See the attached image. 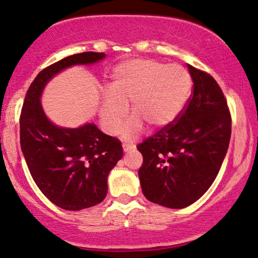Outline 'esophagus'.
<instances>
[{"instance_id":"34e87169","label":"esophagus","mask_w":258,"mask_h":258,"mask_svg":"<svg viewBox=\"0 0 258 258\" xmlns=\"http://www.w3.org/2000/svg\"><path fill=\"white\" fill-rule=\"evenodd\" d=\"M122 148H123L124 152H129L135 149V145L130 144V143H123V144H122Z\"/></svg>"}]
</instances>
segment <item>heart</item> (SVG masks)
Masks as SVG:
<instances>
[{
  "label": "heart",
  "mask_w": 258,
  "mask_h": 258,
  "mask_svg": "<svg viewBox=\"0 0 258 258\" xmlns=\"http://www.w3.org/2000/svg\"><path fill=\"white\" fill-rule=\"evenodd\" d=\"M191 78L180 66L135 58L116 67L100 106L102 126L109 135H116L128 114L122 135L133 138L142 132L143 123L158 128L172 122L187 104Z\"/></svg>",
  "instance_id": "obj_1"
}]
</instances>
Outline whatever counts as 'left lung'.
Masks as SVG:
<instances>
[{
  "mask_svg": "<svg viewBox=\"0 0 258 258\" xmlns=\"http://www.w3.org/2000/svg\"><path fill=\"white\" fill-rule=\"evenodd\" d=\"M194 82L182 112L137 145L144 196L152 203L183 209L216 180L228 150L232 118L220 86L211 75L188 64Z\"/></svg>",
  "mask_w": 258,
  "mask_h": 258,
  "instance_id": "8db88e82",
  "label": "left lung"
}]
</instances>
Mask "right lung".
Returning a JSON list of instances; mask_svg holds the SVG:
<instances>
[{"mask_svg": "<svg viewBox=\"0 0 258 258\" xmlns=\"http://www.w3.org/2000/svg\"><path fill=\"white\" fill-rule=\"evenodd\" d=\"M105 53L84 51L53 63L34 78L24 100L21 148L35 184L58 208L78 211L94 207L107 194V176L123 156L121 142L93 123L62 128L41 107L42 90L55 75L75 64H92Z\"/></svg>", "mask_w": 258, "mask_h": 258, "instance_id": "obj_1", "label": "right lung"}]
</instances>
